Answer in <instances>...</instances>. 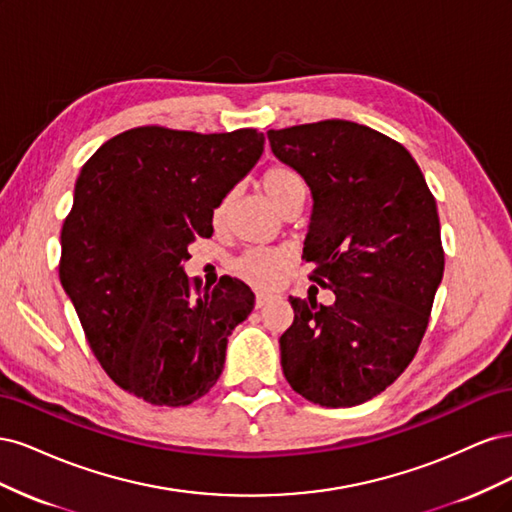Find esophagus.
I'll use <instances>...</instances> for the list:
<instances>
[{
    "instance_id": "obj_1",
    "label": "esophagus",
    "mask_w": 512,
    "mask_h": 512,
    "mask_svg": "<svg viewBox=\"0 0 512 512\" xmlns=\"http://www.w3.org/2000/svg\"><path fill=\"white\" fill-rule=\"evenodd\" d=\"M271 299H273V294H267V292H256V307L267 305Z\"/></svg>"
}]
</instances>
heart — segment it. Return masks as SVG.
<instances>
[{"label":"heart","instance_id":"1","mask_svg":"<svg viewBox=\"0 0 512 512\" xmlns=\"http://www.w3.org/2000/svg\"><path fill=\"white\" fill-rule=\"evenodd\" d=\"M258 188L267 196L269 203L284 213L299 211L307 188L305 181L299 175L297 168L290 164H271L265 168V173L258 179ZM228 196L215 207V218H222L228 209ZM288 265V256L282 250H247L235 262H232V271H235L241 280L252 284L256 288H267L275 282L277 273Z\"/></svg>","mask_w":512,"mask_h":512}]
</instances>
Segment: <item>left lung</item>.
I'll list each match as a JSON object with an SVG mask.
<instances>
[{
    "mask_svg": "<svg viewBox=\"0 0 512 512\" xmlns=\"http://www.w3.org/2000/svg\"><path fill=\"white\" fill-rule=\"evenodd\" d=\"M271 151L312 190L303 258L333 305L294 299L280 337L288 384L327 408L380 395L414 359L442 282L436 198L410 151L354 121L269 130Z\"/></svg>",
    "mask_w": 512,
    "mask_h": 512,
    "instance_id": "8db88e82",
    "label": "left lung"
}]
</instances>
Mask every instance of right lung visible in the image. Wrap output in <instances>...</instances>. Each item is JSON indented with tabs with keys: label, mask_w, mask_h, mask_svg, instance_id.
<instances>
[{
	"label": "right lung",
	"mask_w": 512,
	"mask_h": 512,
	"mask_svg": "<svg viewBox=\"0 0 512 512\" xmlns=\"http://www.w3.org/2000/svg\"><path fill=\"white\" fill-rule=\"evenodd\" d=\"M265 136L132 128L106 141L76 179L61 228L59 280L111 380L153 406H190L218 382L232 329L254 292L224 275L183 273L213 235V209L250 173Z\"/></svg>",
	"instance_id": "1"
}]
</instances>
